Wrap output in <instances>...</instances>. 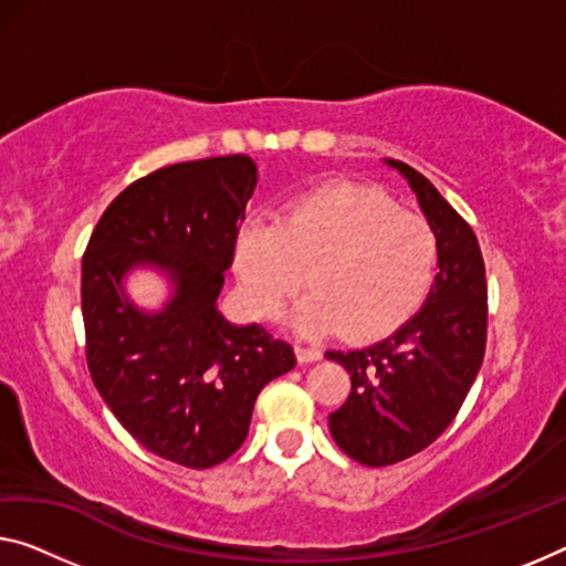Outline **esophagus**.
Returning <instances> with one entry per match:
<instances>
[{
	"label": "esophagus",
	"mask_w": 566,
	"mask_h": 566,
	"mask_svg": "<svg viewBox=\"0 0 566 566\" xmlns=\"http://www.w3.org/2000/svg\"><path fill=\"white\" fill-rule=\"evenodd\" d=\"M321 354L318 349H313V346H295V359H298L301 364H311V361H318L321 359Z\"/></svg>",
	"instance_id": "1"
}]
</instances>
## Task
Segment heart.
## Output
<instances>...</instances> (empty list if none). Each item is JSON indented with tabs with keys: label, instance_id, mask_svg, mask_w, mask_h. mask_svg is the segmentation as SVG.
<instances>
[{
	"label": "heart",
	"instance_id": "1",
	"mask_svg": "<svg viewBox=\"0 0 566 566\" xmlns=\"http://www.w3.org/2000/svg\"><path fill=\"white\" fill-rule=\"evenodd\" d=\"M434 263L430 224L361 185L313 189L285 207L281 222L250 217L234 234L242 301L260 318L277 316L308 271L313 293L289 316L301 336L395 332L422 303Z\"/></svg>",
	"mask_w": 566,
	"mask_h": 566
}]
</instances>
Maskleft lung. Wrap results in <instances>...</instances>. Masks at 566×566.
Instances as JSON below:
<instances>
[{
	"mask_svg": "<svg viewBox=\"0 0 566 566\" xmlns=\"http://www.w3.org/2000/svg\"><path fill=\"white\" fill-rule=\"evenodd\" d=\"M399 171L438 240V275L422 308L395 334L352 352H326L349 371L352 392L328 415L336 446L356 463L381 468L412 458L453 422L485 352V265L478 240L420 171Z\"/></svg>",
	"mask_w": 566,
	"mask_h": 566,
	"instance_id": "obj_1",
	"label": "left lung"
}]
</instances>
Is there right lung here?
Returning <instances> with one entry per match:
<instances>
[{
    "mask_svg": "<svg viewBox=\"0 0 566 566\" xmlns=\"http://www.w3.org/2000/svg\"><path fill=\"white\" fill-rule=\"evenodd\" d=\"M255 185L245 154L171 164L113 199L83 255L95 389L146 450L197 471L245 442L260 389L295 367L291 344L217 308ZM134 270L170 283L156 312L127 295Z\"/></svg>",
    "mask_w": 566,
    "mask_h": 566,
    "instance_id": "add662e5",
    "label": "right lung"
}]
</instances>
